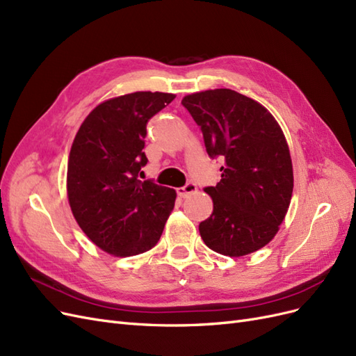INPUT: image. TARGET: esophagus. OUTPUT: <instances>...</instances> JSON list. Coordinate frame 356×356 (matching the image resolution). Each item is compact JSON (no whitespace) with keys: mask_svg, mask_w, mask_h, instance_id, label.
I'll return each instance as SVG.
<instances>
[{"mask_svg":"<svg viewBox=\"0 0 356 356\" xmlns=\"http://www.w3.org/2000/svg\"><path fill=\"white\" fill-rule=\"evenodd\" d=\"M197 185L194 184V181H188V184L185 185V186H181V188H179L177 189V195L180 197V198H186L188 195H191V194H194V192H197Z\"/></svg>","mask_w":356,"mask_h":356,"instance_id":"34e87169","label":"esophagus"}]
</instances>
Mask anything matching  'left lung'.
Returning a JSON list of instances; mask_svg holds the SVG:
<instances>
[{"label": "left lung", "mask_w": 356, "mask_h": 356, "mask_svg": "<svg viewBox=\"0 0 356 356\" xmlns=\"http://www.w3.org/2000/svg\"><path fill=\"white\" fill-rule=\"evenodd\" d=\"M181 104L200 127L209 156L222 161L220 181L204 188L213 213L200 223L201 238L227 257L264 248L285 219L293 189L289 147L276 119L231 89L186 95Z\"/></svg>", "instance_id": "obj_1"}]
</instances>
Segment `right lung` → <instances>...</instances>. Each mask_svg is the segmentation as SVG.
<instances>
[{"label": "right lung", "instance_id": "right-lung-1", "mask_svg": "<svg viewBox=\"0 0 356 356\" xmlns=\"http://www.w3.org/2000/svg\"><path fill=\"white\" fill-rule=\"evenodd\" d=\"M175 98L134 92L104 101L83 120L71 146V211L85 234L115 257L154 248L175 207V189L138 179L147 164V122Z\"/></svg>", "mask_w": 356, "mask_h": 356}]
</instances>
